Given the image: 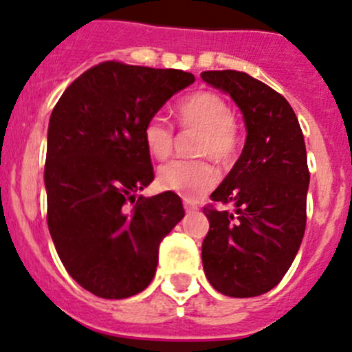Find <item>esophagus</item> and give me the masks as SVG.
Returning a JSON list of instances; mask_svg holds the SVG:
<instances>
[{"instance_id": "obj_1", "label": "esophagus", "mask_w": 352, "mask_h": 352, "mask_svg": "<svg viewBox=\"0 0 352 352\" xmlns=\"http://www.w3.org/2000/svg\"><path fill=\"white\" fill-rule=\"evenodd\" d=\"M183 206H185L186 212L197 211V204H195V202H192V201H185V202H183Z\"/></svg>"}]
</instances>
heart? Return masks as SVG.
<instances>
[{
    "mask_svg": "<svg viewBox=\"0 0 352 352\" xmlns=\"http://www.w3.org/2000/svg\"><path fill=\"white\" fill-rule=\"evenodd\" d=\"M176 117L183 127H197V155H211L218 162L234 159L239 146V134L234 124V111L220 94L201 90L183 99L176 108ZM143 141L155 159H166L173 151L174 134L162 117H151L143 127ZM218 182V170L209 160H173L159 170L162 188L178 193L179 197L195 201Z\"/></svg>",
    "mask_w": 352,
    "mask_h": 352,
    "instance_id": "heart-1",
    "label": "heart"
}]
</instances>
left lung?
I'll list each match as a JSON object with an SVG mask.
<instances>
[{
    "label": "left lung",
    "mask_w": 352,
    "mask_h": 352,
    "mask_svg": "<svg viewBox=\"0 0 352 352\" xmlns=\"http://www.w3.org/2000/svg\"><path fill=\"white\" fill-rule=\"evenodd\" d=\"M201 78L230 96L246 125V143L212 201L202 265L216 292L250 298L270 292L292 267L305 232L309 169L304 134L289 102L241 71H204Z\"/></svg>",
    "instance_id": "8db88e82"
}]
</instances>
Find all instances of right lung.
Segmentation results:
<instances>
[{
  "mask_svg": "<svg viewBox=\"0 0 352 352\" xmlns=\"http://www.w3.org/2000/svg\"><path fill=\"white\" fill-rule=\"evenodd\" d=\"M195 82L192 73L101 63L71 83L50 115L47 221L60 262L82 288L127 298L151 283L162 239L185 216L174 192L138 197L153 182L143 127Z\"/></svg>",
  "mask_w": 352,
  "mask_h": 352,
  "instance_id": "add662e5",
  "label": "right lung"
}]
</instances>
